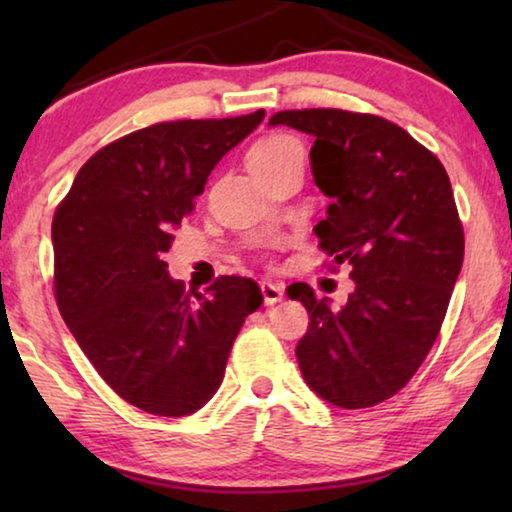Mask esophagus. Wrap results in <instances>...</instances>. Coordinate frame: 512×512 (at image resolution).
Returning a JSON list of instances; mask_svg holds the SVG:
<instances>
[{
    "mask_svg": "<svg viewBox=\"0 0 512 512\" xmlns=\"http://www.w3.org/2000/svg\"><path fill=\"white\" fill-rule=\"evenodd\" d=\"M261 293H263L265 305H275L284 298V286L275 282H261Z\"/></svg>",
    "mask_w": 512,
    "mask_h": 512,
    "instance_id": "34e87169",
    "label": "esophagus"
}]
</instances>
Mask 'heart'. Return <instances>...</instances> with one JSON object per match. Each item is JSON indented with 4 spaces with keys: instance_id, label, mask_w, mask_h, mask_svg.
I'll return each instance as SVG.
<instances>
[{
    "instance_id": "heart-1",
    "label": "heart",
    "mask_w": 512,
    "mask_h": 512,
    "mask_svg": "<svg viewBox=\"0 0 512 512\" xmlns=\"http://www.w3.org/2000/svg\"><path fill=\"white\" fill-rule=\"evenodd\" d=\"M300 149V144L296 139L286 137V135H275V137H265L261 142H256L251 146L247 153V165L251 167H261V165H270L275 160L284 158L286 153Z\"/></svg>"
}]
</instances>
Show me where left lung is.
<instances>
[{"label": "left lung", "mask_w": 512, "mask_h": 512, "mask_svg": "<svg viewBox=\"0 0 512 512\" xmlns=\"http://www.w3.org/2000/svg\"><path fill=\"white\" fill-rule=\"evenodd\" d=\"M270 125L314 137L326 195L321 249L349 263L354 291L335 307L293 284L310 326L296 347L307 387L338 408L387 401L417 373L443 326L464 263V228L445 167L396 123L342 109L279 111Z\"/></svg>", "instance_id": "8db88e82"}]
</instances>
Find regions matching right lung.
Here are the masks:
<instances>
[{"label":"right lung","mask_w":512,"mask_h":512,"mask_svg":"<svg viewBox=\"0 0 512 512\" xmlns=\"http://www.w3.org/2000/svg\"><path fill=\"white\" fill-rule=\"evenodd\" d=\"M263 109L237 118L172 121L95 153L53 216L55 300L102 380L158 417L200 410L221 387L247 314L263 303L247 277L186 293L163 261L172 228L193 212L207 177L251 135Z\"/></svg>","instance_id":"add662e5"}]
</instances>
